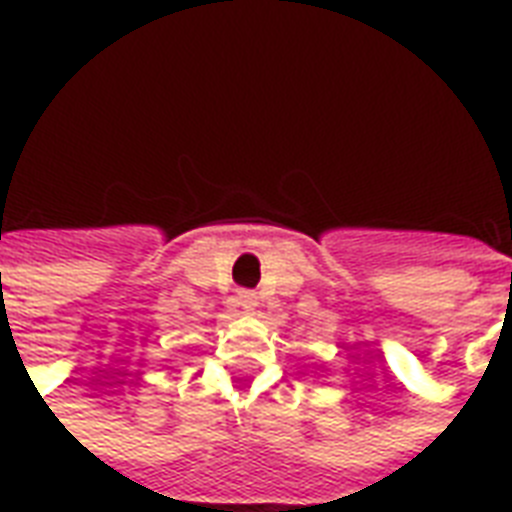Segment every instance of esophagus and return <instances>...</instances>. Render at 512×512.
<instances>
[{
	"mask_svg": "<svg viewBox=\"0 0 512 512\" xmlns=\"http://www.w3.org/2000/svg\"><path fill=\"white\" fill-rule=\"evenodd\" d=\"M239 305L247 313L255 311V305H257V295H255V292H239Z\"/></svg>",
	"mask_w": 512,
	"mask_h": 512,
	"instance_id": "obj_1",
	"label": "esophagus"
}]
</instances>
